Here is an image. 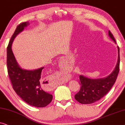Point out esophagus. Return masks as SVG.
<instances>
[{
    "label": "esophagus",
    "instance_id": "34e87169",
    "mask_svg": "<svg viewBox=\"0 0 125 125\" xmlns=\"http://www.w3.org/2000/svg\"><path fill=\"white\" fill-rule=\"evenodd\" d=\"M49 82H50V84H49V85H50V89H52V88H55V87H57V83H54L52 80L49 79Z\"/></svg>",
    "mask_w": 125,
    "mask_h": 125
}]
</instances>
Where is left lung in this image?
<instances>
[{"instance_id":"1","label":"left lung","mask_w":125,"mask_h":125,"mask_svg":"<svg viewBox=\"0 0 125 125\" xmlns=\"http://www.w3.org/2000/svg\"><path fill=\"white\" fill-rule=\"evenodd\" d=\"M109 36L116 43L113 35L109 31ZM118 57L117 65L114 71L106 78L98 79H92L80 75L79 84L80 89L75 95V98L83 104L94 103L103 98L110 90L117 80L119 71V48L118 46Z\"/></svg>"}]
</instances>
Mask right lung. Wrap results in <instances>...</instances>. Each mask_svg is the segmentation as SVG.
<instances>
[{
	"label": "right lung",
	"instance_id": "1",
	"mask_svg": "<svg viewBox=\"0 0 125 125\" xmlns=\"http://www.w3.org/2000/svg\"><path fill=\"white\" fill-rule=\"evenodd\" d=\"M28 25L23 22L17 26L10 38L7 49V65L8 74L12 87L17 95L31 106L42 108L51 103L52 96L41 88L40 80L43 67L30 71L22 69L16 61L11 46L16 36Z\"/></svg>",
	"mask_w": 125,
	"mask_h": 125
}]
</instances>
